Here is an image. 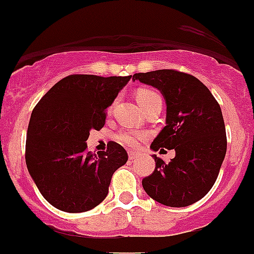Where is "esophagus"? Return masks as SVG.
Returning a JSON list of instances; mask_svg holds the SVG:
<instances>
[{"instance_id":"esophagus-1","label":"esophagus","mask_w":254,"mask_h":254,"mask_svg":"<svg viewBox=\"0 0 254 254\" xmlns=\"http://www.w3.org/2000/svg\"><path fill=\"white\" fill-rule=\"evenodd\" d=\"M128 158H129V159H134V158H137V153H136V152L128 151Z\"/></svg>"}]
</instances>
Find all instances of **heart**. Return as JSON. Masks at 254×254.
<instances>
[{
    "mask_svg": "<svg viewBox=\"0 0 254 254\" xmlns=\"http://www.w3.org/2000/svg\"><path fill=\"white\" fill-rule=\"evenodd\" d=\"M156 98H161V96L158 95V92L153 91V89H141L138 93H137V101L139 102V105L142 107H146L149 103L153 102ZM146 137V133L141 131H136V129H123V131L118 132L117 133V141L120 143H122L123 146L129 147V148H134V147L138 146L139 142Z\"/></svg>",
    "mask_w": 254,
    "mask_h": 254,
    "instance_id": "heart-1",
    "label": "heart"
}]
</instances>
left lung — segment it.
Here are the masks:
<instances>
[{"mask_svg": "<svg viewBox=\"0 0 254 254\" xmlns=\"http://www.w3.org/2000/svg\"><path fill=\"white\" fill-rule=\"evenodd\" d=\"M136 79L158 88L167 105L166 126L151 148L176 151L168 163L154 154L156 167L142 180L143 190L165 206H190L213 187L226 156L221 107L199 79L185 72L158 69L134 73Z\"/></svg>", "mask_w": 254, "mask_h": 254, "instance_id": "left-lung-1", "label": "left lung"}]
</instances>
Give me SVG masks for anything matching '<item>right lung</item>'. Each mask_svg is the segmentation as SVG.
<instances>
[{
	"label": "right lung",
	"instance_id": "obj_1",
	"mask_svg": "<svg viewBox=\"0 0 254 254\" xmlns=\"http://www.w3.org/2000/svg\"><path fill=\"white\" fill-rule=\"evenodd\" d=\"M132 76L69 74L33 108L26 137V165L48 203L69 213L95 208L107 197L112 176L128 159L110 141L97 154L87 151L89 129L105 126L112 105Z\"/></svg>",
	"mask_w": 254,
	"mask_h": 254
}]
</instances>
